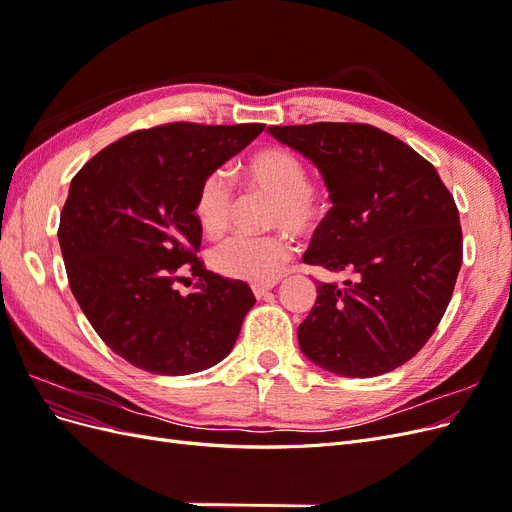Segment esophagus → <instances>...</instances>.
<instances>
[{"instance_id": "34e87169", "label": "esophagus", "mask_w": 512, "mask_h": 512, "mask_svg": "<svg viewBox=\"0 0 512 512\" xmlns=\"http://www.w3.org/2000/svg\"><path fill=\"white\" fill-rule=\"evenodd\" d=\"M277 286V280H271V282H254L252 284V292L256 294V297H262V294L269 292L271 288Z\"/></svg>"}]
</instances>
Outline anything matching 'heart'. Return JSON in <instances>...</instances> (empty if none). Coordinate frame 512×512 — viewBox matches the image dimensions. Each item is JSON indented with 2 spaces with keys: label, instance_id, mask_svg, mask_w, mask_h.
<instances>
[{
  "label": "heart",
  "instance_id": "1",
  "mask_svg": "<svg viewBox=\"0 0 512 512\" xmlns=\"http://www.w3.org/2000/svg\"><path fill=\"white\" fill-rule=\"evenodd\" d=\"M245 175L256 188L275 196L271 211L273 226H286L303 235L314 230L327 213V194L309 183L305 162L288 149L267 147L250 158ZM235 192L222 170H211L198 183L194 215L207 235H220L228 226ZM292 254V243L284 232L271 235H232L215 243L209 252L211 267L230 280L271 282L282 273Z\"/></svg>",
  "mask_w": 512,
  "mask_h": 512
}]
</instances>
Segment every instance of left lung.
<instances>
[{"label": "left lung", "mask_w": 512, "mask_h": 512, "mask_svg": "<svg viewBox=\"0 0 512 512\" xmlns=\"http://www.w3.org/2000/svg\"><path fill=\"white\" fill-rule=\"evenodd\" d=\"M312 160L329 188L303 260L344 284L318 282L299 346L318 367L371 378L408 363L438 329L463 258L459 211L438 170L367 123L271 126Z\"/></svg>", "instance_id": "obj_1"}]
</instances>
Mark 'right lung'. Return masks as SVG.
I'll list each match as a JSON object with an SVG mask.
<instances>
[{
  "label": "right lung",
  "mask_w": 512,
  "mask_h": 512,
  "mask_svg": "<svg viewBox=\"0 0 512 512\" xmlns=\"http://www.w3.org/2000/svg\"><path fill=\"white\" fill-rule=\"evenodd\" d=\"M262 130L164 123L119 138L74 175L57 232L70 290L102 342L134 367L188 376L235 346L256 299L196 256L194 194ZM188 279L195 290L181 295L176 282Z\"/></svg>",
  "instance_id": "add662e5"
}]
</instances>
